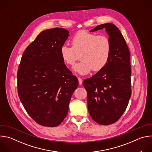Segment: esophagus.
I'll return each instance as SVG.
<instances>
[{
	"instance_id": "esophagus-1",
	"label": "esophagus",
	"mask_w": 152,
	"mask_h": 152,
	"mask_svg": "<svg viewBox=\"0 0 152 152\" xmlns=\"http://www.w3.org/2000/svg\"><path fill=\"white\" fill-rule=\"evenodd\" d=\"M78 80H79V85H82V79L79 77H78Z\"/></svg>"
}]
</instances>
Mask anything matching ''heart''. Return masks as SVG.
<instances>
[{"mask_svg":"<svg viewBox=\"0 0 152 152\" xmlns=\"http://www.w3.org/2000/svg\"><path fill=\"white\" fill-rule=\"evenodd\" d=\"M71 43L72 48L62 46L60 54L64 62L70 66H73L80 55L82 61L74 70L80 75L87 74L91 70L100 71L110 59L111 42L106 35L80 30L74 35Z\"/></svg>","mask_w":152,"mask_h":152,"instance_id":"1","label":"heart"}]
</instances>
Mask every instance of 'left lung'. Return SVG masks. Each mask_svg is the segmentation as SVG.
I'll return each mask as SVG.
<instances>
[{
	"label": "left lung",
	"instance_id": "8db88e82",
	"mask_svg": "<svg viewBox=\"0 0 152 152\" xmlns=\"http://www.w3.org/2000/svg\"><path fill=\"white\" fill-rule=\"evenodd\" d=\"M103 28L111 42L110 59L104 69L85 79L83 85L91 118L98 124L110 125L120 119L131 96V66L128 47L117 26L104 23L90 32Z\"/></svg>",
	"mask_w": 152,
	"mask_h": 152
}]
</instances>
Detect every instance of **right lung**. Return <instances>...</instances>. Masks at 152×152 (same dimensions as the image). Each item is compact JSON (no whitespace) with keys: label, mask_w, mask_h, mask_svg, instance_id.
Instances as JSON below:
<instances>
[{"label":"right lung","mask_w":152,"mask_h":152,"mask_svg":"<svg viewBox=\"0 0 152 152\" xmlns=\"http://www.w3.org/2000/svg\"><path fill=\"white\" fill-rule=\"evenodd\" d=\"M69 33L58 28L42 31L26 48L19 64V99L29 116L41 126L55 127L63 121L79 84L60 54Z\"/></svg>","instance_id":"obj_1"}]
</instances>
